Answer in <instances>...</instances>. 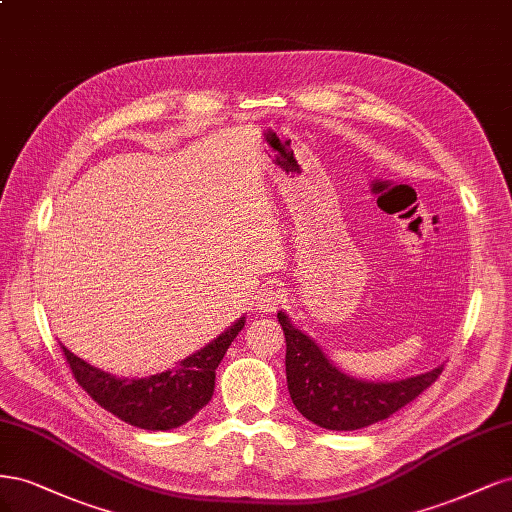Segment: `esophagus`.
Instances as JSON below:
<instances>
[{
  "label": "esophagus",
  "instance_id": "34e87169",
  "mask_svg": "<svg viewBox=\"0 0 512 512\" xmlns=\"http://www.w3.org/2000/svg\"><path fill=\"white\" fill-rule=\"evenodd\" d=\"M283 300H285L283 289L268 285V287H263V289L259 291L257 298H255V308L261 310V312H274Z\"/></svg>",
  "mask_w": 512,
  "mask_h": 512
}]
</instances>
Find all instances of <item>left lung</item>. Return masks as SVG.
Segmentation results:
<instances>
[{"mask_svg": "<svg viewBox=\"0 0 512 512\" xmlns=\"http://www.w3.org/2000/svg\"><path fill=\"white\" fill-rule=\"evenodd\" d=\"M287 340V387L302 415L325 430L353 432L389 419L430 387L442 366L402 381H364L332 364L321 346L278 310Z\"/></svg>", "mask_w": 512, "mask_h": 512, "instance_id": "obj_1", "label": "left lung"}]
</instances>
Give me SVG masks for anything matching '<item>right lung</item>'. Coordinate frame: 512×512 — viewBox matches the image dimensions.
Returning a JSON list of instances; mask_svg holds the SVG:
<instances>
[{"label": "right lung", "mask_w": 512, "mask_h": 512, "mask_svg": "<svg viewBox=\"0 0 512 512\" xmlns=\"http://www.w3.org/2000/svg\"><path fill=\"white\" fill-rule=\"evenodd\" d=\"M244 323L246 317H240L204 349L178 361L172 370L144 378L114 376L87 364L63 344L61 349L76 383L102 408L140 430L166 432L191 421L212 400L214 374Z\"/></svg>", "instance_id": "1"}]
</instances>
